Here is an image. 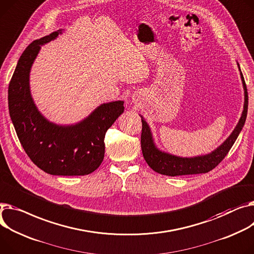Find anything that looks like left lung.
Instances as JSON below:
<instances>
[{
	"instance_id": "1",
	"label": "left lung",
	"mask_w": 254,
	"mask_h": 254,
	"mask_svg": "<svg viewBox=\"0 0 254 254\" xmlns=\"http://www.w3.org/2000/svg\"><path fill=\"white\" fill-rule=\"evenodd\" d=\"M237 65L240 71L242 86L244 90L243 111L237 126L235 127L230 136L217 148L209 152V153L203 155H197L193 157H183L160 150L154 142L151 127L145 121V118L140 114L142 118L141 147L143 156L148 165L154 172L171 177L205 174L213 170V168L226 157L228 152L234 145L235 141L237 140L239 133L241 132L245 125L248 109V93L246 89V84L238 62Z\"/></svg>"
}]
</instances>
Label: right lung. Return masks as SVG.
<instances>
[{
    "instance_id": "obj_1",
    "label": "right lung",
    "mask_w": 254,
    "mask_h": 254,
    "mask_svg": "<svg viewBox=\"0 0 254 254\" xmlns=\"http://www.w3.org/2000/svg\"><path fill=\"white\" fill-rule=\"evenodd\" d=\"M63 31L33 41L24 50L9 83V113L24 151L42 171L53 176H84L102 163L105 133L124 113L125 106L123 100L100 104L71 125L55 124L42 114L31 96L30 70L42 46Z\"/></svg>"
}]
</instances>
